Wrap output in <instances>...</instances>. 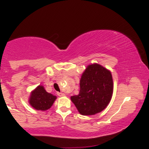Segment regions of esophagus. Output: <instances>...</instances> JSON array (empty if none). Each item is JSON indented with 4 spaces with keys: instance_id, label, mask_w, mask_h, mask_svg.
<instances>
[{
    "instance_id": "esophagus-1",
    "label": "esophagus",
    "mask_w": 149,
    "mask_h": 149,
    "mask_svg": "<svg viewBox=\"0 0 149 149\" xmlns=\"http://www.w3.org/2000/svg\"><path fill=\"white\" fill-rule=\"evenodd\" d=\"M57 95L58 96H59V97H64V96H65V95L64 93H62V92H57Z\"/></svg>"
}]
</instances>
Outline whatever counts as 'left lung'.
<instances>
[{
	"instance_id": "left-lung-1",
	"label": "left lung",
	"mask_w": 149,
	"mask_h": 149,
	"mask_svg": "<svg viewBox=\"0 0 149 149\" xmlns=\"http://www.w3.org/2000/svg\"><path fill=\"white\" fill-rule=\"evenodd\" d=\"M79 95L71 97L82 115H95L103 111L111 100V73L100 64L89 65L80 80Z\"/></svg>"
}]
</instances>
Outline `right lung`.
<instances>
[{
    "label": "right lung",
    "mask_w": 149,
    "mask_h": 149,
    "mask_svg": "<svg viewBox=\"0 0 149 149\" xmlns=\"http://www.w3.org/2000/svg\"><path fill=\"white\" fill-rule=\"evenodd\" d=\"M56 98V96L47 92L43 87L39 85L31 92L29 103L36 110L45 111L52 107Z\"/></svg>",
    "instance_id": "right-lung-1"
}]
</instances>
